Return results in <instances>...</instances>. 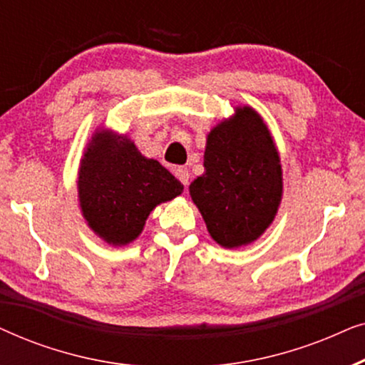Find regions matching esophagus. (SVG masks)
I'll return each instance as SVG.
<instances>
[{
	"instance_id": "obj_1",
	"label": "esophagus",
	"mask_w": 365,
	"mask_h": 365,
	"mask_svg": "<svg viewBox=\"0 0 365 365\" xmlns=\"http://www.w3.org/2000/svg\"><path fill=\"white\" fill-rule=\"evenodd\" d=\"M174 174H176V178L184 184V186H187L189 178H191V173H189L187 168H176L174 169Z\"/></svg>"
}]
</instances>
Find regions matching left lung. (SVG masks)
Here are the masks:
<instances>
[{"label":"left lung","instance_id":"8db88e82","mask_svg":"<svg viewBox=\"0 0 365 365\" xmlns=\"http://www.w3.org/2000/svg\"><path fill=\"white\" fill-rule=\"evenodd\" d=\"M206 173L189 192L214 241L239 247L256 241L276 216L282 196L277 149L266 124L251 108L209 133Z\"/></svg>","mask_w":365,"mask_h":365}]
</instances>
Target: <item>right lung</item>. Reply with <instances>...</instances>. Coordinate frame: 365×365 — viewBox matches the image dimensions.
I'll return each mask as SVG.
<instances>
[{
	"label": "right lung",
	"mask_w": 365,
	"mask_h": 365,
	"mask_svg": "<svg viewBox=\"0 0 365 365\" xmlns=\"http://www.w3.org/2000/svg\"><path fill=\"white\" fill-rule=\"evenodd\" d=\"M78 189L89 227L106 242L123 246L141 234L159 202L179 196L184 186L129 139L98 133L81 161Z\"/></svg>",
	"instance_id": "obj_1"
}]
</instances>
